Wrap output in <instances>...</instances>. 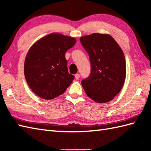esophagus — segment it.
<instances>
[{
  "label": "esophagus",
  "instance_id": "34e87169",
  "mask_svg": "<svg viewBox=\"0 0 151 151\" xmlns=\"http://www.w3.org/2000/svg\"><path fill=\"white\" fill-rule=\"evenodd\" d=\"M75 78L76 80H78L80 78V75H79V74H76V75H75Z\"/></svg>",
  "mask_w": 151,
  "mask_h": 151
}]
</instances>
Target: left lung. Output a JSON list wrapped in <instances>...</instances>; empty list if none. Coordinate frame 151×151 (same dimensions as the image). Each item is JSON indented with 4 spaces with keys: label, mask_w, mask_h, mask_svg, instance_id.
I'll return each instance as SVG.
<instances>
[{
    "label": "left lung",
    "mask_w": 151,
    "mask_h": 151,
    "mask_svg": "<svg viewBox=\"0 0 151 151\" xmlns=\"http://www.w3.org/2000/svg\"><path fill=\"white\" fill-rule=\"evenodd\" d=\"M80 41L91 64L90 74L81 82L86 95L99 103L110 101L121 91L126 77L123 50L108 34H92Z\"/></svg>",
    "instance_id": "8db88e82"
}]
</instances>
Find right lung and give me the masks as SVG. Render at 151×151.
<instances>
[{
  "instance_id": "obj_1",
  "label": "right lung",
  "mask_w": 151,
  "mask_h": 151,
  "mask_svg": "<svg viewBox=\"0 0 151 151\" xmlns=\"http://www.w3.org/2000/svg\"><path fill=\"white\" fill-rule=\"evenodd\" d=\"M75 43V38L54 33L30 48L24 62V76L40 97L49 100L63 94L75 79L68 72L65 54Z\"/></svg>"
}]
</instances>
